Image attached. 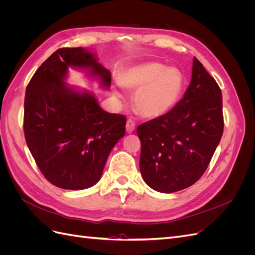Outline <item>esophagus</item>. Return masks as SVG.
I'll return each mask as SVG.
<instances>
[{
	"instance_id": "obj_1",
	"label": "esophagus",
	"mask_w": 255,
	"mask_h": 255,
	"mask_svg": "<svg viewBox=\"0 0 255 255\" xmlns=\"http://www.w3.org/2000/svg\"><path fill=\"white\" fill-rule=\"evenodd\" d=\"M126 128H127V132L128 133H132L133 130L135 129V122L132 119H128Z\"/></svg>"
}]
</instances>
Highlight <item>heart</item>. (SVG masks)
<instances>
[{
    "mask_svg": "<svg viewBox=\"0 0 255 255\" xmlns=\"http://www.w3.org/2000/svg\"><path fill=\"white\" fill-rule=\"evenodd\" d=\"M184 82V75L179 69L167 68L159 63L129 68L120 80L123 87L137 90L133 106L145 118H156L170 111L179 101ZM115 95L121 97V92L115 90Z\"/></svg>",
    "mask_w": 255,
    "mask_h": 255,
    "instance_id": "1",
    "label": "heart"
}]
</instances>
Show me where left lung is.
Listing matches in <instances>:
<instances>
[{"mask_svg": "<svg viewBox=\"0 0 255 255\" xmlns=\"http://www.w3.org/2000/svg\"><path fill=\"white\" fill-rule=\"evenodd\" d=\"M223 127L221 90L195 57L191 81L181 101L137 128L143 181L167 194L194 185L208 167Z\"/></svg>", "mask_w": 255, "mask_h": 255, "instance_id": "1", "label": "left lung"}]
</instances>
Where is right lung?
<instances>
[{"instance_id": "right-lung-1", "label": "right lung", "mask_w": 255, "mask_h": 255, "mask_svg": "<svg viewBox=\"0 0 255 255\" xmlns=\"http://www.w3.org/2000/svg\"><path fill=\"white\" fill-rule=\"evenodd\" d=\"M68 67L90 69L91 76L111 86V72L87 49H58L27 85L23 129L45 179L59 188L78 190L100 180L112 149L126 134L127 118L103 111L89 92L68 87Z\"/></svg>"}]
</instances>
